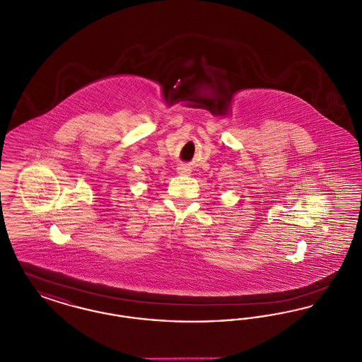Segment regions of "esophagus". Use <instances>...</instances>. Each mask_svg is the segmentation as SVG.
Listing matches in <instances>:
<instances>
[{"mask_svg": "<svg viewBox=\"0 0 362 362\" xmlns=\"http://www.w3.org/2000/svg\"><path fill=\"white\" fill-rule=\"evenodd\" d=\"M177 173H180V175H189V168L187 165L182 164V165H179V167H177Z\"/></svg>", "mask_w": 362, "mask_h": 362, "instance_id": "obj_1", "label": "esophagus"}]
</instances>
